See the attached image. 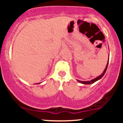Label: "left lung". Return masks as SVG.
Listing matches in <instances>:
<instances>
[{
    "label": "left lung",
    "instance_id": "obj_1",
    "mask_svg": "<svg viewBox=\"0 0 123 123\" xmlns=\"http://www.w3.org/2000/svg\"><path fill=\"white\" fill-rule=\"evenodd\" d=\"M109 55H110V54H109ZM108 62H109V59H108V62H107V64H106V67H105V68L104 70V71H103V73H102V74H100V75L98 76L97 77L95 78V79H92V80H90V81H89H89H81V80H77V81H79V83H80L84 84V85H90V84L94 83L95 82L97 81L98 80H100V79H101V78L103 76H104V74H105V73H106V69H107V67H108Z\"/></svg>",
    "mask_w": 123,
    "mask_h": 123
}]
</instances>
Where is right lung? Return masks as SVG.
<instances>
[{"instance_id":"1","label":"right lung","mask_w":123,"mask_h":123,"mask_svg":"<svg viewBox=\"0 0 123 123\" xmlns=\"http://www.w3.org/2000/svg\"><path fill=\"white\" fill-rule=\"evenodd\" d=\"M39 83H37V85H38V84H39Z\"/></svg>"}]
</instances>
